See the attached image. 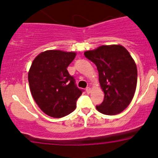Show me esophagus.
<instances>
[{
    "mask_svg": "<svg viewBox=\"0 0 158 158\" xmlns=\"http://www.w3.org/2000/svg\"><path fill=\"white\" fill-rule=\"evenodd\" d=\"M85 90H86V93H90V92H91V89H90L89 87L86 88Z\"/></svg>",
    "mask_w": 158,
    "mask_h": 158,
    "instance_id": "34e87169",
    "label": "esophagus"
}]
</instances>
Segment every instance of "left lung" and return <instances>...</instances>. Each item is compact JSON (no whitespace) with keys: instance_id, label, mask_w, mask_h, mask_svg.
I'll return each instance as SVG.
<instances>
[{"instance_id":"obj_1","label":"left lung","mask_w":158,"mask_h":158,"mask_svg":"<svg viewBox=\"0 0 158 158\" xmlns=\"http://www.w3.org/2000/svg\"><path fill=\"white\" fill-rule=\"evenodd\" d=\"M84 54L96 65L104 93V101L96 109L108 115L122 112L133 99L137 86V66L130 53L121 45H108Z\"/></svg>"}]
</instances>
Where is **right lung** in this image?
I'll return each mask as SVG.
<instances>
[{
  "mask_svg": "<svg viewBox=\"0 0 158 158\" xmlns=\"http://www.w3.org/2000/svg\"><path fill=\"white\" fill-rule=\"evenodd\" d=\"M75 56L74 52L51 50L40 53L32 62L28 73L31 93L49 116L62 118L76 108L83 90L77 87L67 70Z\"/></svg>",
  "mask_w": 158,
  "mask_h": 158,
  "instance_id": "1",
  "label": "right lung"
}]
</instances>
